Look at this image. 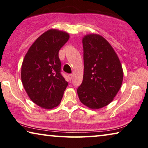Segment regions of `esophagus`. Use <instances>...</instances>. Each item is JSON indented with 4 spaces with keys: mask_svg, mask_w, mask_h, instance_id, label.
Masks as SVG:
<instances>
[{
    "mask_svg": "<svg viewBox=\"0 0 148 148\" xmlns=\"http://www.w3.org/2000/svg\"><path fill=\"white\" fill-rule=\"evenodd\" d=\"M68 78L70 80V81H71V79H73V75L72 74H69L68 75Z\"/></svg>",
    "mask_w": 148,
    "mask_h": 148,
    "instance_id": "esophagus-1",
    "label": "esophagus"
}]
</instances>
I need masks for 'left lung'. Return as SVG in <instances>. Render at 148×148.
Returning <instances> with one entry per match:
<instances>
[{
  "mask_svg": "<svg viewBox=\"0 0 148 148\" xmlns=\"http://www.w3.org/2000/svg\"><path fill=\"white\" fill-rule=\"evenodd\" d=\"M83 45V79L77 94L82 103L97 110L108 106L117 95L123 83V67L114 49L101 35H85Z\"/></svg>",
  "mask_w": 148,
  "mask_h": 148,
  "instance_id": "left-lung-1",
  "label": "left lung"
}]
</instances>
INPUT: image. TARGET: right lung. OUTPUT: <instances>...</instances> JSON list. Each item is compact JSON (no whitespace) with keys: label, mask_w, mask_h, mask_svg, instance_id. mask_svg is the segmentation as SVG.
Returning a JSON list of instances; mask_svg holds the SVG:
<instances>
[{"label":"right lung","mask_w":148,"mask_h":148,"mask_svg":"<svg viewBox=\"0 0 148 148\" xmlns=\"http://www.w3.org/2000/svg\"><path fill=\"white\" fill-rule=\"evenodd\" d=\"M69 35L52 29L38 37L29 48L21 65V78L31 101L50 110L61 102L67 82L61 75L58 53Z\"/></svg>","instance_id":"obj_1"}]
</instances>
